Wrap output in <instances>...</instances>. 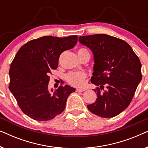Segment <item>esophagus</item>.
Segmentation results:
<instances>
[{
  "label": "esophagus",
  "instance_id": "34e87169",
  "mask_svg": "<svg viewBox=\"0 0 148 148\" xmlns=\"http://www.w3.org/2000/svg\"><path fill=\"white\" fill-rule=\"evenodd\" d=\"M84 91H85L84 89H77L76 90L77 92H84Z\"/></svg>",
  "mask_w": 148,
  "mask_h": 148
}]
</instances>
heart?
I'll use <instances>...</instances> for the list:
<instances>
[{
    "mask_svg": "<svg viewBox=\"0 0 148 148\" xmlns=\"http://www.w3.org/2000/svg\"><path fill=\"white\" fill-rule=\"evenodd\" d=\"M86 49L82 48L78 52L85 51ZM88 75L84 71H73L69 73L65 76V79L69 84L75 87H84L86 84Z\"/></svg>",
    "mask_w": 148,
    "mask_h": 148,
    "instance_id": "1",
    "label": "heart"
}]
</instances>
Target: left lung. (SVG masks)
<instances>
[{
	"instance_id": "left-lung-1",
	"label": "left lung",
	"mask_w": 148,
	"mask_h": 148,
	"mask_svg": "<svg viewBox=\"0 0 148 148\" xmlns=\"http://www.w3.org/2000/svg\"><path fill=\"white\" fill-rule=\"evenodd\" d=\"M79 42L94 54L91 82L98 86V98L88 110L102 118L117 116L129 106L142 79L138 56L124 40L106 34L79 36Z\"/></svg>"
}]
</instances>
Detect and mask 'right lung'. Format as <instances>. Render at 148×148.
<instances>
[{"instance_id": "1", "label": "right lung", "mask_w": 148, "mask_h": 148, "mask_svg": "<svg viewBox=\"0 0 148 148\" xmlns=\"http://www.w3.org/2000/svg\"><path fill=\"white\" fill-rule=\"evenodd\" d=\"M77 42V36H48L32 40L20 48L10 66L9 88L24 114L34 120L46 121L64 110L69 96L75 89L60 86L50 93L49 74L57 68L62 52L71 49Z\"/></svg>"}]
</instances>
